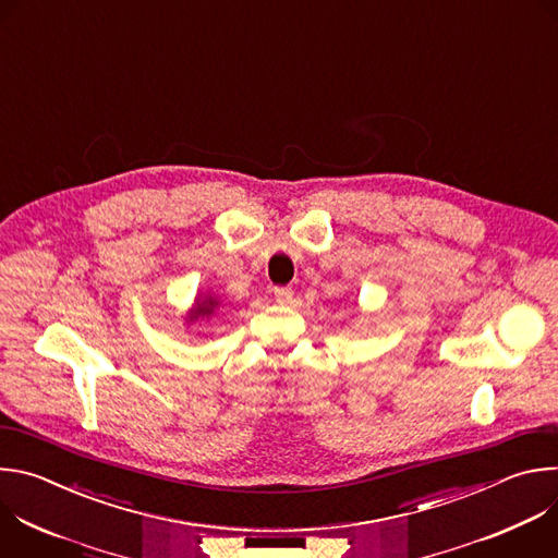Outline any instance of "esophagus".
I'll use <instances>...</instances> for the list:
<instances>
[{
  "instance_id": "34e87169",
  "label": "esophagus",
  "mask_w": 558,
  "mask_h": 558,
  "mask_svg": "<svg viewBox=\"0 0 558 558\" xmlns=\"http://www.w3.org/2000/svg\"><path fill=\"white\" fill-rule=\"evenodd\" d=\"M274 295L278 302H289L293 298V289L291 287H274Z\"/></svg>"
}]
</instances>
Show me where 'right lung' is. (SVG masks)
<instances>
[{"label":"right lung","instance_id":"1","mask_svg":"<svg viewBox=\"0 0 558 558\" xmlns=\"http://www.w3.org/2000/svg\"><path fill=\"white\" fill-rule=\"evenodd\" d=\"M214 304H216V302H211V300H205L203 304H198V306H196V313H194V317H198V315H209V313L214 311Z\"/></svg>","mask_w":558,"mask_h":558}]
</instances>
